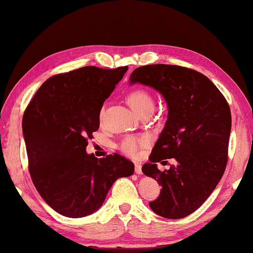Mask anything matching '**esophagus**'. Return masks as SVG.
<instances>
[{
    "label": "esophagus",
    "instance_id": "esophagus-1",
    "mask_svg": "<svg viewBox=\"0 0 253 253\" xmlns=\"http://www.w3.org/2000/svg\"><path fill=\"white\" fill-rule=\"evenodd\" d=\"M135 172L137 173V174H141V173H142L140 163H135Z\"/></svg>",
    "mask_w": 253,
    "mask_h": 253
}]
</instances>
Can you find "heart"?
<instances>
[{"instance_id": "b5f03b06", "label": "heart", "mask_w": 253, "mask_h": 253, "mask_svg": "<svg viewBox=\"0 0 253 253\" xmlns=\"http://www.w3.org/2000/svg\"><path fill=\"white\" fill-rule=\"evenodd\" d=\"M127 102L130 107L135 111L138 115L147 110H152L153 107V97L149 91L146 88H133L127 94ZM104 114V108L102 107L100 111V118L102 120ZM147 142L146 137L138 136H126L120 143V149L127 156L136 157L140 151L142 145Z\"/></svg>"}]
</instances>
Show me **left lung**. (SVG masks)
<instances>
[{
  "mask_svg": "<svg viewBox=\"0 0 253 253\" xmlns=\"http://www.w3.org/2000/svg\"><path fill=\"white\" fill-rule=\"evenodd\" d=\"M130 84L159 91L168 104V121L141 170L162 187L149 203L159 216L179 219L204 203L224 174L228 161L231 113L221 92L204 74L172 64L135 69ZM174 157L169 170L156 162Z\"/></svg>",
  "mask_w": 253,
  "mask_h": 253,
  "instance_id": "obj_1",
  "label": "left lung"
}]
</instances>
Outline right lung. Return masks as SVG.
I'll list each match as a JSON object with an SVG mask.
<instances>
[{"mask_svg":"<svg viewBox=\"0 0 253 253\" xmlns=\"http://www.w3.org/2000/svg\"><path fill=\"white\" fill-rule=\"evenodd\" d=\"M128 67H83L49 78L23 116L28 169L43 201L59 214L80 218L103 205L117 179L133 173L118 153L87 155V138L100 127V111Z\"/></svg>","mask_w":253,"mask_h":253,"instance_id":"right-lung-1","label":"right lung"}]
</instances>
